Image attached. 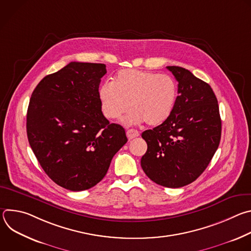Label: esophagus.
<instances>
[{
	"instance_id": "obj_1",
	"label": "esophagus",
	"mask_w": 251,
	"mask_h": 251,
	"mask_svg": "<svg viewBox=\"0 0 251 251\" xmlns=\"http://www.w3.org/2000/svg\"><path fill=\"white\" fill-rule=\"evenodd\" d=\"M126 135H127V138H128L129 140H132V139L138 137V136L140 135V133H139L137 130H135V129H130V130H128V131L126 132Z\"/></svg>"
}]
</instances>
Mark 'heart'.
<instances>
[{
    "label": "heart",
    "mask_w": 251,
    "mask_h": 251,
    "mask_svg": "<svg viewBox=\"0 0 251 251\" xmlns=\"http://www.w3.org/2000/svg\"><path fill=\"white\" fill-rule=\"evenodd\" d=\"M101 109L107 119L116 120L128 109L131 112L123 119L125 125L146 121L150 126L165 122L172 114L177 89L168 75L151 71L123 69L113 82H104L98 91Z\"/></svg>",
    "instance_id": "b5f03b06"
}]
</instances>
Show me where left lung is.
<instances>
[{
    "label": "left lung",
    "instance_id": "left-lung-1",
    "mask_svg": "<svg viewBox=\"0 0 251 251\" xmlns=\"http://www.w3.org/2000/svg\"><path fill=\"white\" fill-rule=\"evenodd\" d=\"M167 68L178 83V95L170 117L142 133L148 149L141 167L156 184L181 188L196 181L208 166L220 145L222 120L209 84L184 67Z\"/></svg>",
    "mask_w": 251,
    "mask_h": 251
}]
</instances>
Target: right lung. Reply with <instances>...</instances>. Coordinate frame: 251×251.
Masks as SVG:
<instances>
[{"label":"right lung","instance_id":"obj_1","mask_svg":"<svg viewBox=\"0 0 251 251\" xmlns=\"http://www.w3.org/2000/svg\"><path fill=\"white\" fill-rule=\"evenodd\" d=\"M106 73L103 63L73 61L44 77L29 100L30 148L46 174L69 191L98 184L127 142L124 128L101 111L98 89Z\"/></svg>","mask_w":251,"mask_h":251}]
</instances>
